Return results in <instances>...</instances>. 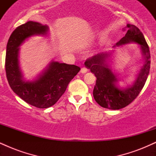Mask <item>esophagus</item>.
<instances>
[{
    "label": "esophagus",
    "mask_w": 156,
    "mask_h": 156,
    "mask_svg": "<svg viewBox=\"0 0 156 156\" xmlns=\"http://www.w3.org/2000/svg\"><path fill=\"white\" fill-rule=\"evenodd\" d=\"M87 69L86 67H82L81 68V69H80V73H82V74H84V73H87Z\"/></svg>",
    "instance_id": "obj_1"
}]
</instances>
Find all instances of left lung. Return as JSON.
I'll use <instances>...</instances> for the list:
<instances>
[{"instance_id":"obj_1","label":"left lung","mask_w":156,"mask_h":156,"mask_svg":"<svg viewBox=\"0 0 156 156\" xmlns=\"http://www.w3.org/2000/svg\"><path fill=\"white\" fill-rule=\"evenodd\" d=\"M126 34L113 48L130 43L138 44L143 56V65L138 71L136 79L131 84L120 87L119 75L113 72L112 62V51L103 52L89 58L85 62L86 67L96 76V84L93 90V96L97 103L103 108L118 110L125 108L139 95L145 84L150 73V53L144 35L136 26L127 24Z\"/></svg>"}]
</instances>
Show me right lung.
Wrapping results in <instances>:
<instances>
[{"label":"right lung","mask_w":156,"mask_h":156,"mask_svg":"<svg viewBox=\"0 0 156 156\" xmlns=\"http://www.w3.org/2000/svg\"><path fill=\"white\" fill-rule=\"evenodd\" d=\"M48 31L47 25L28 21L12 32L6 45L5 67L11 89L27 103L39 108H47L54 105L80 69L73 64L52 60L34 79L26 80L20 67V47L34 36L48 37Z\"/></svg>","instance_id":"add662e5"}]
</instances>
